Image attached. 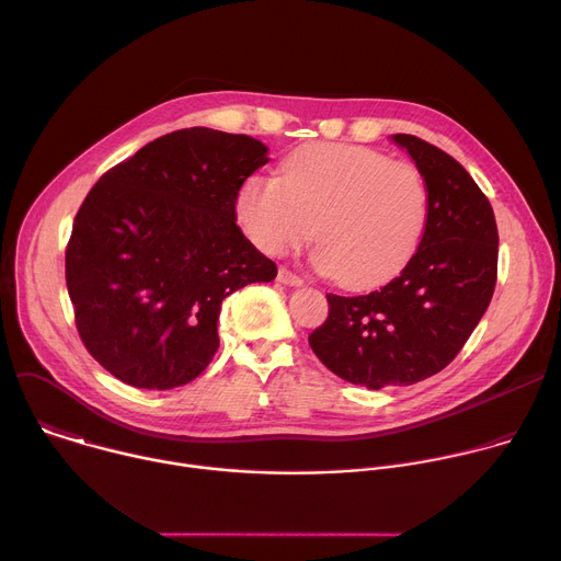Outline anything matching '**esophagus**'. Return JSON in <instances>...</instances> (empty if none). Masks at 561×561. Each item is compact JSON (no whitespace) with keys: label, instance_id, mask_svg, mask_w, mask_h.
Instances as JSON below:
<instances>
[{"label":"esophagus","instance_id":"esophagus-1","mask_svg":"<svg viewBox=\"0 0 561 561\" xmlns=\"http://www.w3.org/2000/svg\"><path fill=\"white\" fill-rule=\"evenodd\" d=\"M277 282H282V284H286V286H301L304 284V279L299 277V275H295L293 271H288V268H279V273H277Z\"/></svg>","mask_w":561,"mask_h":561}]
</instances>
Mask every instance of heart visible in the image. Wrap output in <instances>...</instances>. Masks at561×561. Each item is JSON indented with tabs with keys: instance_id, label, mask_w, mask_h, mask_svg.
Instances as JSON below:
<instances>
[{
	"instance_id": "heart-1",
	"label": "heart",
	"mask_w": 561,
	"mask_h": 561,
	"mask_svg": "<svg viewBox=\"0 0 561 561\" xmlns=\"http://www.w3.org/2000/svg\"><path fill=\"white\" fill-rule=\"evenodd\" d=\"M234 213L251 242L284 255L312 234L317 266L348 286H375L415 255L428 221L424 175L348 144H310L282 164V182L251 178Z\"/></svg>"
}]
</instances>
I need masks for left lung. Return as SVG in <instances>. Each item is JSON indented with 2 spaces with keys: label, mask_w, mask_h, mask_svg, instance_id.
<instances>
[{
  "label": "left lung",
  "mask_w": 561,
  "mask_h": 561,
  "mask_svg": "<svg viewBox=\"0 0 561 561\" xmlns=\"http://www.w3.org/2000/svg\"><path fill=\"white\" fill-rule=\"evenodd\" d=\"M428 186L422 242L394 279L355 297L329 293L327 322L308 335L337 377L366 388L409 386L446 368L484 317L497 282L489 197L442 148L397 133Z\"/></svg>",
  "instance_id": "left-lung-1"
}]
</instances>
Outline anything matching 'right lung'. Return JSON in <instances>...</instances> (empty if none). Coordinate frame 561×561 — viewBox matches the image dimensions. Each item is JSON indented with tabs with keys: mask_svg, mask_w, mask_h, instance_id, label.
Wrapping results in <instances>:
<instances>
[{
	"mask_svg": "<svg viewBox=\"0 0 561 561\" xmlns=\"http://www.w3.org/2000/svg\"><path fill=\"white\" fill-rule=\"evenodd\" d=\"M266 152L249 135L175 130L106 171L79 206L66 247L77 333L124 383L193 381L219 348L221 301L275 279L234 224L237 193Z\"/></svg>",
	"mask_w": 561,
	"mask_h": 561,
	"instance_id": "1",
	"label": "right lung"
}]
</instances>
